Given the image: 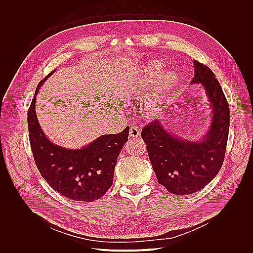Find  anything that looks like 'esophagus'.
Wrapping results in <instances>:
<instances>
[{"label":"esophagus","instance_id":"1","mask_svg":"<svg viewBox=\"0 0 253 253\" xmlns=\"http://www.w3.org/2000/svg\"><path fill=\"white\" fill-rule=\"evenodd\" d=\"M140 132H141V130H140L138 127L132 126V127H130L129 136H130L131 138H137V137L140 136Z\"/></svg>","mask_w":253,"mask_h":253}]
</instances>
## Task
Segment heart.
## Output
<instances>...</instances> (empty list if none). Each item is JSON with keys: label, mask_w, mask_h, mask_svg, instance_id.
<instances>
[{"label": "heart", "mask_w": 253, "mask_h": 253, "mask_svg": "<svg viewBox=\"0 0 253 253\" xmlns=\"http://www.w3.org/2000/svg\"><path fill=\"white\" fill-rule=\"evenodd\" d=\"M162 68L163 64L159 61H154L148 64L145 69L143 83L138 88H142L145 84L153 82L160 74ZM175 81L176 76L172 72H165L160 76L152 93L148 96L145 102V108L148 112H156L159 110L163 104L167 92L174 84Z\"/></svg>", "instance_id": "b5f03b06"}]
</instances>
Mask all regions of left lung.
Listing matches in <instances>:
<instances>
[{
  "instance_id": "obj_1",
  "label": "left lung",
  "mask_w": 253,
  "mask_h": 253,
  "mask_svg": "<svg viewBox=\"0 0 253 253\" xmlns=\"http://www.w3.org/2000/svg\"><path fill=\"white\" fill-rule=\"evenodd\" d=\"M192 83H201L213 106V120L205 140L182 141L166 131L156 119L148 123L141 136L158 181L170 193L188 195L205 187L221 169L230 128V106L226 95L206 65L194 60Z\"/></svg>"
}]
</instances>
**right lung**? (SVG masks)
<instances>
[{
	"instance_id": "right-lung-1",
	"label": "right lung",
	"mask_w": 253,
	"mask_h": 253,
	"mask_svg": "<svg viewBox=\"0 0 253 253\" xmlns=\"http://www.w3.org/2000/svg\"><path fill=\"white\" fill-rule=\"evenodd\" d=\"M52 73L38 84L27 111L33 159L40 174L55 191L75 201L91 202L102 197L112 185L117 158L128 141L129 126L118 134L103 135L81 150L52 144L43 134L35 114L37 91Z\"/></svg>"
}]
</instances>
